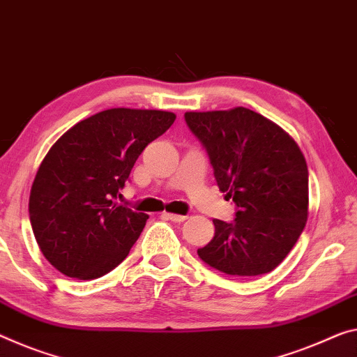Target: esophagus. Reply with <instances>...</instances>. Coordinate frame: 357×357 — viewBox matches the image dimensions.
Wrapping results in <instances>:
<instances>
[{"label":"esophagus","mask_w":357,"mask_h":357,"mask_svg":"<svg viewBox=\"0 0 357 357\" xmlns=\"http://www.w3.org/2000/svg\"><path fill=\"white\" fill-rule=\"evenodd\" d=\"M164 217L174 223H182L186 220V215H177V213H164Z\"/></svg>","instance_id":"1"}]
</instances>
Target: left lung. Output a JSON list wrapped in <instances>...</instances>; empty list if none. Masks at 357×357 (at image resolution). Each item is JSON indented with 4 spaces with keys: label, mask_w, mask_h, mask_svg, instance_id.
I'll return each instance as SVG.
<instances>
[{
    "label": "left lung",
    "mask_w": 357,
    "mask_h": 357,
    "mask_svg": "<svg viewBox=\"0 0 357 357\" xmlns=\"http://www.w3.org/2000/svg\"><path fill=\"white\" fill-rule=\"evenodd\" d=\"M209 156L233 222L213 220L215 234L199 259L231 276L273 271L297 243L308 218V167L292 137L249 108L185 113Z\"/></svg>",
    "instance_id": "1"
}]
</instances>
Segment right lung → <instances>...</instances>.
<instances>
[{
	"mask_svg": "<svg viewBox=\"0 0 357 357\" xmlns=\"http://www.w3.org/2000/svg\"><path fill=\"white\" fill-rule=\"evenodd\" d=\"M175 114L112 108L83 119L52 145L31 186L29 212L36 243L68 278L97 279L114 270L139 239L146 213L118 204L145 146Z\"/></svg>",
	"mask_w": 357,
	"mask_h": 357,
	"instance_id": "add662e5",
	"label": "right lung"
}]
</instances>
